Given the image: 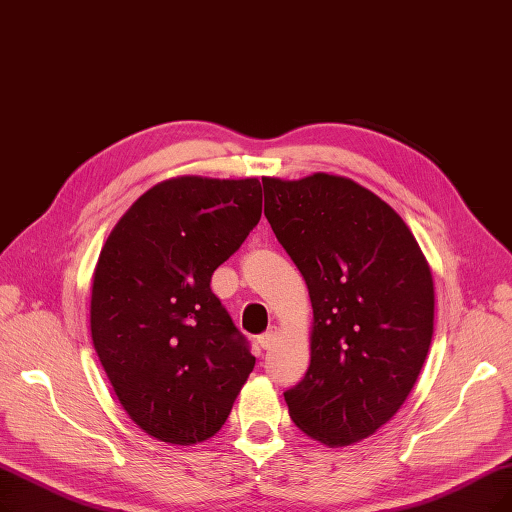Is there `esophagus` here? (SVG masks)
<instances>
[{"mask_svg": "<svg viewBox=\"0 0 512 512\" xmlns=\"http://www.w3.org/2000/svg\"><path fill=\"white\" fill-rule=\"evenodd\" d=\"M276 335H278V328L276 326H270L268 330L263 332V335H259L257 337V343H259V347H263V349H268L272 343H274V339H276Z\"/></svg>", "mask_w": 512, "mask_h": 512, "instance_id": "34e87169", "label": "esophagus"}]
</instances>
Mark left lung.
<instances>
[{
    "label": "left lung",
    "mask_w": 512,
    "mask_h": 512,
    "mask_svg": "<svg viewBox=\"0 0 512 512\" xmlns=\"http://www.w3.org/2000/svg\"><path fill=\"white\" fill-rule=\"evenodd\" d=\"M265 217L305 278L311 362L284 393L295 425L330 448L402 408L433 337L431 268L410 228L349 177H263Z\"/></svg>",
    "instance_id": "left-lung-1"
}]
</instances>
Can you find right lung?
Returning a JSON list of instances; mask_svg holds the SVG:
<instances>
[{
	"label": "right lung",
	"instance_id": "right-lung-1",
	"mask_svg": "<svg viewBox=\"0 0 512 512\" xmlns=\"http://www.w3.org/2000/svg\"><path fill=\"white\" fill-rule=\"evenodd\" d=\"M259 217L257 177H173L144 192L104 242L92 341L123 410L152 437L180 446L213 437L253 372L211 276Z\"/></svg>",
	"mask_w": 512,
	"mask_h": 512
}]
</instances>
